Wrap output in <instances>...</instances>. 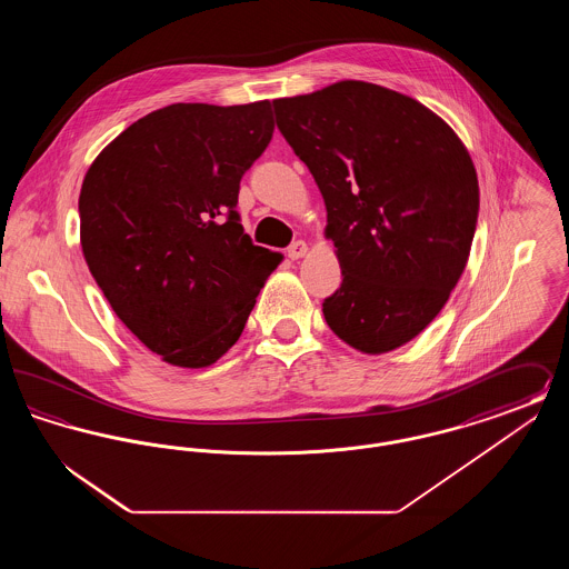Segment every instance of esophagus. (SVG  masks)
Segmentation results:
<instances>
[{"instance_id": "obj_1", "label": "esophagus", "mask_w": 569, "mask_h": 569, "mask_svg": "<svg viewBox=\"0 0 569 569\" xmlns=\"http://www.w3.org/2000/svg\"><path fill=\"white\" fill-rule=\"evenodd\" d=\"M305 253H307V243H305V241H297V243H292L288 247V256H290L292 260L302 258Z\"/></svg>"}]
</instances>
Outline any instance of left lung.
<instances>
[{"label": "left lung", "instance_id": "left-lung-1", "mask_svg": "<svg viewBox=\"0 0 569 569\" xmlns=\"http://www.w3.org/2000/svg\"><path fill=\"white\" fill-rule=\"evenodd\" d=\"M272 107L322 191L341 264L326 325L360 352L406 346L443 309L469 258L480 190L465 144L433 110L373 82Z\"/></svg>", "mask_w": 569, "mask_h": 569}]
</instances>
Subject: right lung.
<instances>
[{
  "instance_id": "obj_1",
  "label": "right lung",
  "mask_w": 569,
  "mask_h": 569,
  "mask_svg": "<svg viewBox=\"0 0 569 569\" xmlns=\"http://www.w3.org/2000/svg\"><path fill=\"white\" fill-rule=\"evenodd\" d=\"M272 130L269 100L170 104L117 136L84 174L87 267L117 318L170 365L200 369L228 352L281 262L251 243L237 211Z\"/></svg>"
}]
</instances>
